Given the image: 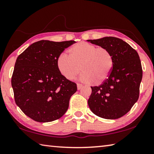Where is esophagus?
Wrapping results in <instances>:
<instances>
[{"label": "esophagus", "instance_id": "34e87169", "mask_svg": "<svg viewBox=\"0 0 154 154\" xmlns=\"http://www.w3.org/2000/svg\"><path fill=\"white\" fill-rule=\"evenodd\" d=\"M82 87H83V85H82V84H80V83H77V89L78 90H81L82 88Z\"/></svg>", "mask_w": 154, "mask_h": 154}]
</instances>
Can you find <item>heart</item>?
Segmentation results:
<instances>
[{
    "label": "heart",
    "mask_w": 154,
    "mask_h": 154,
    "mask_svg": "<svg viewBox=\"0 0 154 154\" xmlns=\"http://www.w3.org/2000/svg\"><path fill=\"white\" fill-rule=\"evenodd\" d=\"M113 65V57L107 49L87 42L75 44L70 49L69 55L62 53L57 58V67L62 76L72 80L82 71L80 80L85 83H103L110 75Z\"/></svg>",
    "instance_id": "b5f03b06"
}]
</instances>
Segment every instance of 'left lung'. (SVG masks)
<instances>
[{"instance_id": "1", "label": "left lung", "mask_w": 154, "mask_h": 154, "mask_svg": "<svg viewBox=\"0 0 154 154\" xmlns=\"http://www.w3.org/2000/svg\"><path fill=\"white\" fill-rule=\"evenodd\" d=\"M88 41L107 49L113 60L107 79L99 86L91 87L88 105L100 118L118 119L126 115L139 98L143 77L139 54L129 44L113 36Z\"/></svg>"}]
</instances>
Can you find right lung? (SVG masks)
I'll list each match as a JSON object with an SVG mask.
<instances>
[{
  "label": "right lung",
  "instance_id": "obj_1",
  "mask_svg": "<svg viewBox=\"0 0 154 154\" xmlns=\"http://www.w3.org/2000/svg\"><path fill=\"white\" fill-rule=\"evenodd\" d=\"M75 41L41 40L17 57L11 78L16 105L38 122L60 118L66 113L77 84L59 72L57 58Z\"/></svg>",
  "mask_w": 154,
  "mask_h": 154
}]
</instances>
